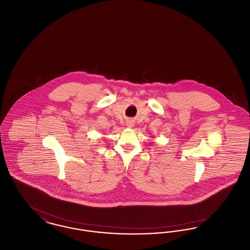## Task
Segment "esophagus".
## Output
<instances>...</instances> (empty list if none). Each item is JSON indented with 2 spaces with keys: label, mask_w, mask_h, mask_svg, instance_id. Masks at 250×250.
<instances>
[{
  "label": "esophagus",
  "mask_w": 250,
  "mask_h": 250,
  "mask_svg": "<svg viewBox=\"0 0 250 250\" xmlns=\"http://www.w3.org/2000/svg\"><path fill=\"white\" fill-rule=\"evenodd\" d=\"M126 126L129 127V128L133 127V126H134V123H133L132 121H127V122H126Z\"/></svg>",
  "instance_id": "esophagus-1"
}]
</instances>
